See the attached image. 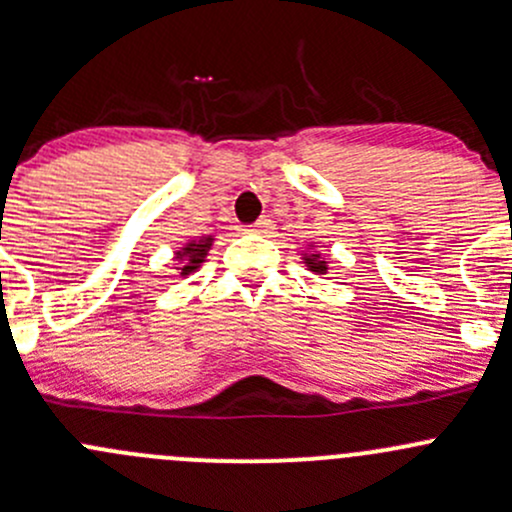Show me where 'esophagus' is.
I'll use <instances>...</instances> for the list:
<instances>
[{
	"mask_svg": "<svg viewBox=\"0 0 512 512\" xmlns=\"http://www.w3.org/2000/svg\"><path fill=\"white\" fill-rule=\"evenodd\" d=\"M272 228V220L270 218H260L250 225V233H267Z\"/></svg>",
	"mask_w": 512,
	"mask_h": 512,
	"instance_id": "34e87169",
	"label": "esophagus"
}]
</instances>
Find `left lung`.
Instances as JSON below:
<instances>
[{
	"label": "left lung",
	"instance_id": "8db88e82",
	"mask_svg": "<svg viewBox=\"0 0 512 512\" xmlns=\"http://www.w3.org/2000/svg\"><path fill=\"white\" fill-rule=\"evenodd\" d=\"M304 262H306V267L316 274H326V270H328V265L321 260V255H304Z\"/></svg>",
	"mask_w": 512,
	"mask_h": 512
}]
</instances>
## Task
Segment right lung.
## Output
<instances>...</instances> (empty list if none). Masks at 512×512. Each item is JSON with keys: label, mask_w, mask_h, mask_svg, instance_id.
<instances>
[{"label": "right lung", "mask_w": 512, "mask_h": 512, "mask_svg": "<svg viewBox=\"0 0 512 512\" xmlns=\"http://www.w3.org/2000/svg\"><path fill=\"white\" fill-rule=\"evenodd\" d=\"M211 242H213V238L191 240V242H186V247H181V250L176 252V260H184V265L179 267L181 274H191L193 270H198V267H201V262L206 260L208 250H211Z\"/></svg>", "instance_id": "1"}]
</instances>
